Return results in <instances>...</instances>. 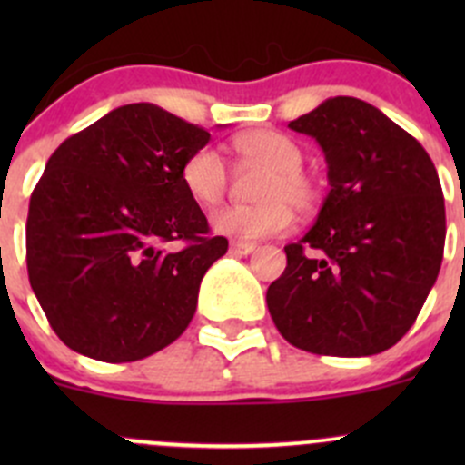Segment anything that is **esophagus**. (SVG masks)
I'll list each match as a JSON object with an SVG mask.
<instances>
[{"mask_svg": "<svg viewBox=\"0 0 465 465\" xmlns=\"http://www.w3.org/2000/svg\"><path fill=\"white\" fill-rule=\"evenodd\" d=\"M256 250V245H252V242H241V241H233L232 245H229V252L236 256H247L252 254V252Z\"/></svg>", "mask_w": 465, "mask_h": 465, "instance_id": "obj_1", "label": "esophagus"}]
</instances>
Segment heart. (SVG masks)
<instances>
[{
    "label": "heart",
    "mask_w": 465,
    "mask_h": 465,
    "mask_svg": "<svg viewBox=\"0 0 465 465\" xmlns=\"http://www.w3.org/2000/svg\"><path fill=\"white\" fill-rule=\"evenodd\" d=\"M238 154L245 162L270 168L259 189L261 204L223 206L211 213V227L233 241H259L285 232L292 223V206L302 213L320 203V184L302 168L303 150L288 134L276 130H250L238 134ZM182 184L193 203L215 206L229 189V171L213 148L195 150L182 166Z\"/></svg>",
    "instance_id": "heart-1"
}]
</instances>
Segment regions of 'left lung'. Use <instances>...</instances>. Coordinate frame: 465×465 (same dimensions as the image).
I'll list each match as a JSON object with an SVG mask.
<instances>
[{"mask_svg": "<svg viewBox=\"0 0 465 465\" xmlns=\"http://www.w3.org/2000/svg\"><path fill=\"white\" fill-rule=\"evenodd\" d=\"M288 128L320 143L331 191L306 236L285 245L288 265L267 288L272 320L308 353H382L416 322L443 261L432 159L353 96L326 98Z\"/></svg>", "mask_w": 465, "mask_h": 465, "instance_id": "obj_1", "label": "left lung"}]
</instances>
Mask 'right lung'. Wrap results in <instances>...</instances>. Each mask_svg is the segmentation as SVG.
<instances>
[{
	"instance_id": "right-lung-1",
	"label": "right lung",
	"mask_w": 465,
	"mask_h": 465,
	"mask_svg": "<svg viewBox=\"0 0 465 465\" xmlns=\"http://www.w3.org/2000/svg\"><path fill=\"white\" fill-rule=\"evenodd\" d=\"M209 130L130 103L64 139L31 195L26 267L55 335L101 362L173 344L198 308L203 276L229 242L209 236L182 184ZM171 242H182L168 251Z\"/></svg>"
}]
</instances>
